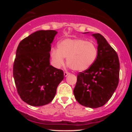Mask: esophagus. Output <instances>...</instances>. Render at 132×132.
Masks as SVG:
<instances>
[{
    "mask_svg": "<svg viewBox=\"0 0 132 132\" xmlns=\"http://www.w3.org/2000/svg\"><path fill=\"white\" fill-rule=\"evenodd\" d=\"M69 74H70V73H68V72H64V76H65V77L68 76Z\"/></svg>",
    "mask_w": 132,
    "mask_h": 132,
    "instance_id": "1",
    "label": "esophagus"
}]
</instances>
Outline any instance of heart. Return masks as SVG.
Listing matches in <instances>:
<instances>
[{
  "instance_id": "obj_1",
  "label": "heart",
  "mask_w": 132,
  "mask_h": 132,
  "mask_svg": "<svg viewBox=\"0 0 132 132\" xmlns=\"http://www.w3.org/2000/svg\"><path fill=\"white\" fill-rule=\"evenodd\" d=\"M98 47L93 41L81 38H67L61 41L57 50L52 49L51 55L53 65L61 67L67 58L69 66L75 71H84L91 67L98 57Z\"/></svg>"
}]
</instances>
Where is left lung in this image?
<instances>
[{"label": "left lung", "instance_id": "1", "mask_svg": "<svg viewBox=\"0 0 132 132\" xmlns=\"http://www.w3.org/2000/svg\"><path fill=\"white\" fill-rule=\"evenodd\" d=\"M92 36L97 41V59L90 68L78 74L73 93L80 104L96 108L104 105L116 90L119 82L120 62L115 50L102 35Z\"/></svg>", "mask_w": 132, "mask_h": 132}]
</instances>
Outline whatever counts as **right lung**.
Here are the masks:
<instances>
[{
  "mask_svg": "<svg viewBox=\"0 0 132 132\" xmlns=\"http://www.w3.org/2000/svg\"><path fill=\"white\" fill-rule=\"evenodd\" d=\"M55 30H39L21 41L16 53L13 76L21 99L40 106L53 101L63 71L50 65L51 45Z\"/></svg>",
  "mask_w": 132,
  "mask_h": 132,
  "instance_id": "obj_1",
  "label": "right lung"
}]
</instances>
